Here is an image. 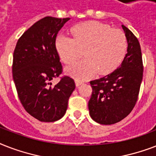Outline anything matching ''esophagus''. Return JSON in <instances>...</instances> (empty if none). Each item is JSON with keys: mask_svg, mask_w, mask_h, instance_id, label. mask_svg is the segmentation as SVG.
<instances>
[{"mask_svg": "<svg viewBox=\"0 0 156 156\" xmlns=\"http://www.w3.org/2000/svg\"><path fill=\"white\" fill-rule=\"evenodd\" d=\"M83 83V82H82V81L78 80V79H76V80H75V85H76V87H79V86L82 85Z\"/></svg>", "mask_w": 156, "mask_h": 156, "instance_id": "34e87169", "label": "esophagus"}]
</instances>
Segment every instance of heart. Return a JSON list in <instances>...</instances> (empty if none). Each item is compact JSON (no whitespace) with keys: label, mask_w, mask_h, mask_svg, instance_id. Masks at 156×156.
<instances>
[{"label":"heart","mask_w":156,"mask_h":156,"mask_svg":"<svg viewBox=\"0 0 156 156\" xmlns=\"http://www.w3.org/2000/svg\"><path fill=\"white\" fill-rule=\"evenodd\" d=\"M73 38L60 35L56 48L65 64H71L83 56L86 58L69 66L67 73L76 79L87 80L95 73L108 74L115 70L125 58L128 42L120 29L90 21L73 27Z\"/></svg>","instance_id":"heart-1"}]
</instances>
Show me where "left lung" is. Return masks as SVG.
I'll use <instances>...</instances> for the list:
<instances>
[{"label":"left lung","instance_id":"left-lung-1","mask_svg":"<svg viewBox=\"0 0 156 156\" xmlns=\"http://www.w3.org/2000/svg\"><path fill=\"white\" fill-rule=\"evenodd\" d=\"M128 42L121 66L110 74L90 81L88 102L90 117L97 123L112 125L130 113L138 100L143 75L140 44L130 30L122 25Z\"/></svg>","mask_w":156,"mask_h":156}]
</instances>
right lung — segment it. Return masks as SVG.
Returning <instances> with one entry per match:
<instances>
[{"label": "right lung", "mask_w": 156, "mask_h": 156, "mask_svg": "<svg viewBox=\"0 0 156 156\" xmlns=\"http://www.w3.org/2000/svg\"><path fill=\"white\" fill-rule=\"evenodd\" d=\"M70 18L44 17L18 39L13 52V78L21 104L30 116L43 122H53L65 115L75 83L61 77L63 72L56 48L59 30Z\"/></svg>", "instance_id": "1"}]
</instances>
